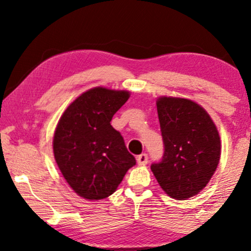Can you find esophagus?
I'll return each mask as SVG.
<instances>
[{
	"label": "esophagus",
	"mask_w": 251,
	"mask_h": 251,
	"mask_svg": "<svg viewBox=\"0 0 251 251\" xmlns=\"http://www.w3.org/2000/svg\"><path fill=\"white\" fill-rule=\"evenodd\" d=\"M137 162H138L139 166H144V164L149 162V156H147V154L146 153L139 154V155L137 156Z\"/></svg>",
	"instance_id": "esophagus-1"
}]
</instances>
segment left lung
I'll list each match as a JSON object with an SVG mask.
<instances>
[{
    "instance_id": "1",
    "label": "left lung",
    "mask_w": 251,
    "mask_h": 251,
    "mask_svg": "<svg viewBox=\"0 0 251 251\" xmlns=\"http://www.w3.org/2000/svg\"><path fill=\"white\" fill-rule=\"evenodd\" d=\"M164 153L151 166L157 183L176 200L197 195L207 186L221 157V138L207 111L185 98L156 101Z\"/></svg>"
}]
</instances>
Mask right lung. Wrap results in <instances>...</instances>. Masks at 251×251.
Instances as JSON below:
<instances>
[{
    "label": "right lung",
    "instance_id": "1",
    "mask_svg": "<svg viewBox=\"0 0 251 251\" xmlns=\"http://www.w3.org/2000/svg\"><path fill=\"white\" fill-rule=\"evenodd\" d=\"M130 94L97 87L85 91L66 108L53 136V154L68 185L87 200L113 194L136 160L121 133L113 128V115Z\"/></svg>",
    "mask_w": 251,
    "mask_h": 251
}]
</instances>
